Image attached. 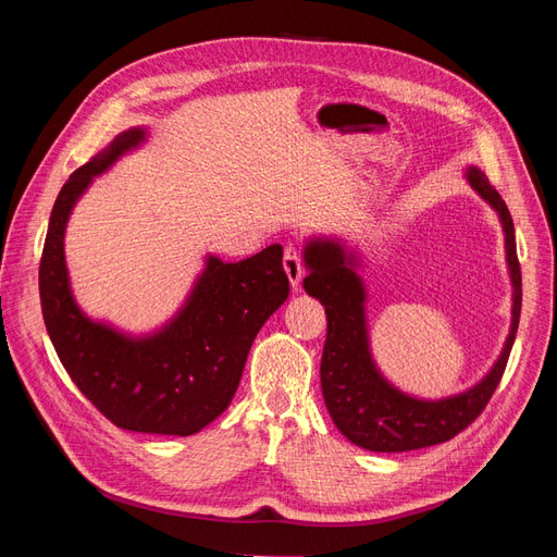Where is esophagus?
I'll return each instance as SVG.
<instances>
[{
	"label": "esophagus",
	"mask_w": 557,
	"mask_h": 557,
	"mask_svg": "<svg viewBox=\"0 0 557 557\" xmlns=\"http://www.w3.org/2000/svg\"><path fill=\"white\" fill-rule=\"evenodd\" d=\"M283 269H285V274H288L293 290H299L301 276H305V262H301V256H299V250L295 246H285Z\"/></svg>",
	"instance_id": "34e87169"
}]
</instances>
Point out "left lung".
Segmentation results:
<instances>
[{
    "mask_svg": "<svg viewBox=\"0 0 557 557\" xmlns=\"http://www.w3.org/2000/svg\"><path fill=\"white\" fill-rule=\"evenodd\" d=\"M465 174L471 188L497 211L502 221L513 285V318L507 344L491 372L460 395L434 401L418 399L387 383L369 352L364 318L367 293L356 272L360 264L356 252L348 250L342 242L320 237L309 239L305 246V262L309 269L305 290L315 297L327 313V339L323 360H320V385H323L325 407L339 432L360 448L401 453L453 440L481 416L507 369L522 305L513 221L504 199L479 166H469Z\"/></svg>",
    "mask_w": 557,
    "mask_h": 557,
    "instance_id": "left-lung-1",
    "label": "left lung"
}]
</instances>
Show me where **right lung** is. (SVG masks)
Here are the masks:
<instances>
[{"mask_svg":"<svg viewBox=\"0 0 557 557\" xmlns=\"http://www.w3.org/2000/svg\"><path fill=\"white\" fill-rule=\"evenodd\" d=\"M144 139V127L121 132L62 185L39 264L41 311L62 367L99 413L129 432L188 436L230 407L252 339L290 283L274 244L242 262L209 256L183 309L153 334L127 336L83 313L64 262L66 221L92 178Z\"/></svg>","mask_w":557,"mask_h":557,"instance_id":"1","label":"right lung"}]
</instances>
